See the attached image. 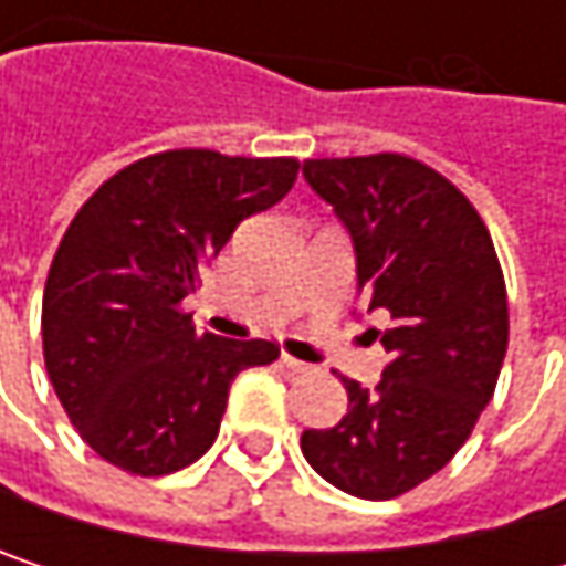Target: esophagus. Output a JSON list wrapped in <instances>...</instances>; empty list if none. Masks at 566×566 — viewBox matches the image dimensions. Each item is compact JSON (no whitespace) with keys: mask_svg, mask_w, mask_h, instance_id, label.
Returning <instances> with one entry per match:
<instances>
[{"mask_svg":"<svg viewBox=\"0 0 566 566\" xmlns=\"http://www.w3.org/2000/svg\"><path fill=\"white\" fill-rule=\"evenodd\" d=\"M282 364L287 370H294V374H304L307 370V364L304 360H297V357H291V354H282Z\"/></svg>","mask_w":566,"mask_h":566,"instance_id":"1","label":"esophagus"}]
</instances>
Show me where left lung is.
<instances>
[{"label":"left lung","instance_id":"obj_1","mask_svg":"<svg viewBox=\"0 0 566 566\" xmlns=\"http://www.w3.org/2000/svg\"><path fill=\"white\" fill-rule=\"evenodd\" d=\"M304 179L347 226L357 294L390 314V354L364 390L344 377L347 416L304 429L301 452L334 489L387 502L436 475L472 436L509 350V294L492 235L442 172L402 157L304 160Z\"/></svg>","mask_w":566,"mask_h":566}]
</instances>
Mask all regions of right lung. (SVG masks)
<instances>
[{"label":"right lung","mask_w":566,"mask_h":566,"mask_svg":"<svg viewBox=\"0 0 566 566\" xmlns=\"http://www.w3.org/2000/svg\"><path fill=\"white\" fill-rule=\"evenodd\" d=\"M294 157L164 150L111 179L71 219L42 297V350L81 439L111 465L157 479L219 436L229 387L279 360L272 340L199 334L182 297L235 226L297 179Z\"/></svg>","instance_id":"1"}]
</instances>
